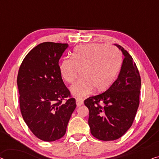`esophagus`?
<instances>
[{
	"label": "esophagus",
	"mask_w": 159,
	"mask_h": 159,
	"mask_svg": "<svg viewBox=\"0 0 159 159\" xmlns=\"http://www.w3.org/2000/svg\"><path fill=\"white\" fill-rule=\"evenodd\" d=\"M83 103H84V101H83L82 99L76 98V105H77L78 107H79V106H81Z\"/></svg>",
	"instance_id": "esophagus-1"
}]
</instances>
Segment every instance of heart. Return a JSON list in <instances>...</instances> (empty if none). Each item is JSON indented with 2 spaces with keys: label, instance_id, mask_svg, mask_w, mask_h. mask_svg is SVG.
Masks as SVG:
<instances>
[{
  "label": "heart",
  "instance_id": "1",
  "mask_svg": "<svg viewBox=\"0 0 159 159\" xmlns=\"http://www.w3.org/2000/svg\"><path fill=\"white\" fill-rule=\"evenodd\" d=\"M121 56L113 46L89 43L74 49L72 58H63L59 66L61 75L68 84L74 81L79 70L82 79L70 87L73 96L82 98L94 89L101 92L109 88L119 71Z\"/></svg>",
  "mask_w": 159,
  "mask_h": 159
}]
</instances>
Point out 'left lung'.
<instances>
[{"label": "left lung", "mask_w": 159, "mask_h": 159, "mask_svg": "<svg viewBox=\"0 0 159 159\" xmlns=\"http://www.w3.org/2000/svg\"><path fill=\"white\" fill-rule=\"evenodd\" d=\"M124 56L118 79L108 90L84 101L89 110L91 134L101 141L119 139L130 129L139 106L141 77L131 56L115 44ZM99 102H103V107Z\"/></svg>", "instance_id": "8db88e82"}]
</instances>
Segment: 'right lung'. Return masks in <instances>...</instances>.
Wrapping results in <instances>:
<instances>
[{"instance_id": "add662e5", "label": "right lung", "mask_w": 159, "mask_h": 159, "mask_svg": "<svg viewBox=\"0 0 159 159\" xmlns=\"http://www.w3.org/2000/svg\"><path fill=\"white\" fill-rule=\"evenodd\" d=\"M68 47L67 43H40L27 54L18 70L21 114L33 134L44 141L64 136L76 107L59 69V59Z\"/></svg>"}]
</instances>
